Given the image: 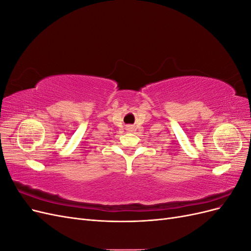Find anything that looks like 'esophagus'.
Instances as JSON below:
<instances>
[{
	"mask_svg": "<svg viewBox=\"0 0 251 251\" xmlns=\"http://www.w3.org/2000/svg\"><path fill=\"white\" fill-rule=\"evenodd\" d=\"M132 128H133V127H132V126H126V130H130V131H131Z\"/></svg>",
	"mask_w": 251,
	"mask_h": 251,
	"instance_id": "1",
	"label": "esophagus"
}]
</instances>
